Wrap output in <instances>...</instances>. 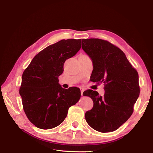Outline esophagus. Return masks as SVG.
Masks as SVG:
<instances>
[{
	"label": "esophagus",
	"mask_w": 153,
	"mask_h": 153,
	"mask_svg": "<svg viewBox=\"0 0 153 153\" xmlns=\"http://www.w3.org/2000/svg\"><path fill=\"white\" fill-rule=\"evenodd\" d=\"M80 91H81V95L83 96V92H84V88H80Z\"/></svg>",
	"instance_id": "1"
}]
</instances>
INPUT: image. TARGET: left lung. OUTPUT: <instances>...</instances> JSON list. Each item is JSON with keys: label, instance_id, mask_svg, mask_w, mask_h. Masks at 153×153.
Listing matches in <instances>:
<instances>
[{"label": "left lung", "instance_id": "obj_1", "mask_svg": "<svg viewBox=\"0 0 153 153\" xmlns=\"http://www.w3.org/2000/svg\"><path fill=\"white\" fill-rule=\"evenodd\" d=\"M82 48L93 64L91 81L104 83L105 89L103 96L91 89L83 92L94 103L85 112V120L96 131H114L133 114L140 94L138 72L123 51L108 41L83 39Z\"/></svg>", "mask_w": 153, "mask_h": 153}]
</instances>
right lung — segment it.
Returning a JSON list of instances; mask_svg holds the SVG:
<instances>
[{"mask_svg":"<svg viewBox=\"0 0 153 153\" xmlns=\"http://www.w3.org/2000/svg\"><path fill=\"white\" fill-rule=\"evenodd\" d=\"M82 39H62L37 54L23 73L19 92L27 118L40 129H52L61 124L69 108L81 96L79 88L64 89L59 76L66 60L81 48Z\"/></svg>","mask_w":153,"mask_h":153,"instance_id":"right-lung-1","label":"right lung"}]
</instances>
